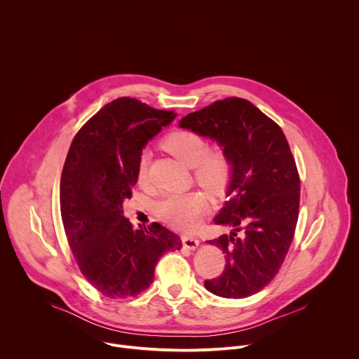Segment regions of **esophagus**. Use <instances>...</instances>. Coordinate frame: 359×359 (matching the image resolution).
I'll return each mask as SVG.
<instances>
[{
	"label": "esophagus",
	"mask_w": 359,
	"mask_h": 359,
	"mask_svg": "<svg viewBox=\"0 0 359 359\" xmlns=\"http://www.w3.org/2000/svg\"><path fill=\"white\" fill-rule=\"evenodd\" d=\"M182 243H183V247L187 248V250H196L200 244L198 238L197 237H193V236H184L182 237Z\"/></svg>",
	"instance_id": "esophagus-1"
}]
</instances>
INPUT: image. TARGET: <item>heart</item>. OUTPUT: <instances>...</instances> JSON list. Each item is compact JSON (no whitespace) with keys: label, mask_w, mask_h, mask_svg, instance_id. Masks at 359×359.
Segmentation results:
<instances>
[{"label":"heart","mask_w":359,"mask_h":359,"mask_svg":"<svg viewBox=\"0 0 359 359\" xmlns=\"http://www.w3.org/2000/svg\"><path fill=\"white\" fill-rule=\"evenodd\" d=\"M165 147L180 162L187 166H196L197 180L208 189H219L229 177L230 165L219 150H208L201 136L179 130L165 139ZM147 151H143L139 166L137 180L144 183L147 179ZM206 212V198L196 190L184 193H170L156 203L158 216L173 229L190 231L196 229Z\"/></svg>","instance_id":"b5f03b06"}]
</instances>
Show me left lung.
<instances>
[{"instance_id": "obj_1", "label": "left lung", "mask_w": 359, "mask_h": 359, "mask_svg": "<svg viewBox=\"0 0 359 359\" xmlns=\"http://www.w3.org/2000/svg\"><path fill=\"white\" fill-rule=\"evenodd\" d=\"M179 126L215 140L230 165L227 200L215 223L231 231L208 241L226 254V269L204 287L224 298L250 297L278 273L298 220L299 177L288 142L274 121L241 97L217 100Z\"/></svg>"}]
</instances>
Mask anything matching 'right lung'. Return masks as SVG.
<instances>
[{
    "instance_id": "add662e5",
    "label": "right lung",
    "mask_w": 359,
    "mask_h": 359,
    "mask_svg": "<svg viewBox=\"0 0 359 359\" xmlns=\"http://www.w3.org/2000/svg\"><path fill=\"white\" fill-rule=\"evenodd\" d=\"M175 118L119 97L95 114L69 147L60 187L65 234L83 277L109 298L144 291L163 252L182 248L180 237L159 223L133 229L122 208L137 182L142 150Z\"/></svg>"
}]
</instances>
